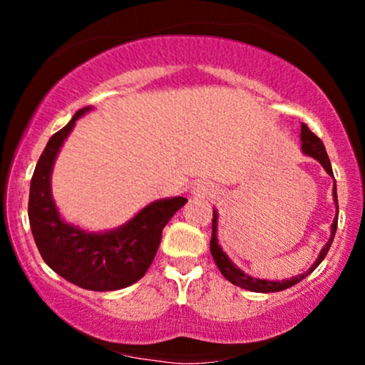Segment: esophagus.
<instances>
[{"label": "esophagus", "instance_id": "34e87169", "mask_svg": "<svg viewBox=\"0 0 365 365\" xmlns=\"http://www.w3.org/2000/svg\"><path fill=\"white\" fill-rule=\"evenodd\" d=\"M212 187L209 185L207 182H197L194 187H192V195L194 197H207L211 195Z\"/></svg>", "mask_w": 365, "mask_h": 365}]
</instances>
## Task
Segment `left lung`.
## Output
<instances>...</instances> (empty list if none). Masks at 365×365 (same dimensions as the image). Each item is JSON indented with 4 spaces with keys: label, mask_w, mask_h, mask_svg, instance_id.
<instances>
[{
    "label": "left lung",
    "mask_w": 365,
    "mask_h": 365,
    "mask_svg": "<svg viewBox=\"0 0 365 365\" xmlns=\"http://www.w3.org/2000/svg\"><path fill=\"white\" fill-rule=\"evenodd\" d=\"M300 142H302V148H300V149H302V153L305 154V156H311V158L316 159V161H319V165L326 170V173H328L329 177L334 180L333 168H331V163H329L328 154H326L324 144H322V140L319 139V137L314 135V133L311 132V130H309V127L305 123H302V127H300ZM333 200H334V206H336V216H334L333 223H331L329 240L326 242V245L321 249V252H319V255H317V259L314 261V264L311 267H309L307 271H304L302 274L293 276V278L282 279V282H279V279L254 278V276L244 273L240 267H237V264L232 262V259L226 255V252H223L220 242H217V211H216V209H212V237H211V244H209V245H211V254H212V259H215L217 269L221 271V274H223L230 283L237 284V287L244 288V290L257 292V293L282 292V290H287V288L293 287V284L300 283L304 278H307V276L311 274L317 266H319V264L322 262V259H324L326 254H328L331 244H333V238H334V233H336V226H338L336 182L333 183Z\"/></svg>",
    "instance_id": "left-lung-1"
}]
</instances>
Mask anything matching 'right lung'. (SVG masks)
I'll list each match as a JSON object with an SVG mask.
<instances>
[{"label": "right lung", "mask_w": 365, "mask_h": 365, "mask_svg": "<svg viewBox=\"0 0 365 365\" xmlns=\"http://www.w3.org/2000/svg\"><path fill=\"white\" fill-rule=\"evenodd\" d=\"M92 110L82 108L49 139L37 161L29 194V221L44 262L66 282L92 292L127 288L148 273L161 242L163 228L185 197H166L142 207L118 228L89 232L68 223L58 211L51 192V175L75 121Z\"/></svg>", "instance_id": "obj_1"}]
</instances>
